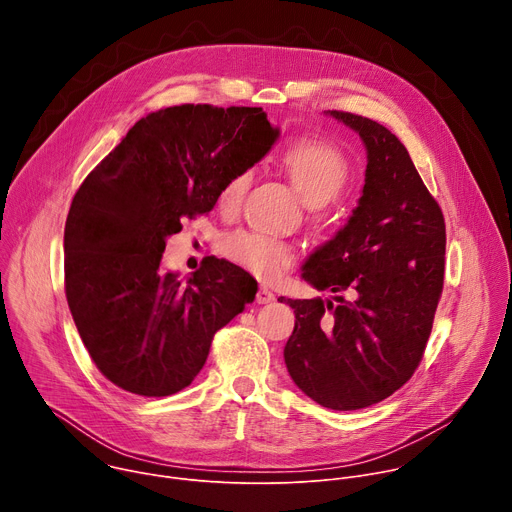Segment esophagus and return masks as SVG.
<instances>
[{"label": "esophagus", "instance_id": "34e87169", "mask_svg": "<svg viewBox=\"0 0 512 512\" xmlns=\"http://www.w3.org/2000/svg\"><path fill=\"white\" fill-rule=\"evenodd\" d=\"M255 300H257V304H271L275 300V294H273L271 289H267V287H259Z\"/></svg>", "mask_w": 512, "mask_h": 512}]
</instances>
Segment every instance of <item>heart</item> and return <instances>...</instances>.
Segmentation results:
<instances>
[{"label":"heart","mask_w":512,"mask_h":512,"mask_svg":"<svg viewBox=\"0 0 512 512\" xmlns=\"http://www.w3.org/2000/svg\"><path fill=\"white\" fill-rule=\"evenodd\" d=\"M279 162L291 184L310 206H324L334 200L350 178V162L344 152L334 143L318 137H298L287 143ZM251 182V168L235 172L218 192L221 208L227 212L239 210ZM221 251L227 259L261 279H275L296 263L294 245L245 229L229 233L221 243Z\"/></svg>","instance_id":"b5f03b06"}]
</instances>
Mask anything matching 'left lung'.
Wrapping results in <instances>:
<instances>
[{"mask_svg": "<svg viewBox=\"0 0 512 512\" xmlns=\"http://www.w3.org/2000/svg\"><path fill=\"white\" fill-rule=\"evenodd\" d=\"M328 113L362 137L369 164L350 221L302 273L338 294L336 304L279 298L296 314L283 358L310 399L354 411L393 395L419 367L444 289L446 223L395 133L369 117Z\"/></svg>", "mask_w": 512, "mask_h": 512, "instance_id": "obj_1", "label": "left lung"}]
</instances>
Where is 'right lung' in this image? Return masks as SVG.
Wrapping results in <instances>:
<instances>
[{
  "label": "right lung",
  "mask_w": 512,
  "mask_h": 512,
  "mask_svg": "<svg viewBox=\"0 0 512 512\" xmlns=\"http://www.w3.org/2000/svg\"><path fill=\"white\" fill-rule=\"evenodd\" d=\"M261 107L176 105L141 117L72 198L66 302L105 379L141 397L188 387L214 334L255 300L257 281L204 257L182 283L160 269L166 237L208 214L223 184L277 139Z\"/></svg>",
  "instance_id": "obj_1"
}]
</instances>
